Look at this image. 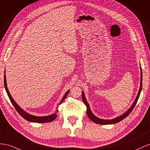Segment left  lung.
Returning a JSON list of instances; mask_svg holds the SVG:
<instances>
[{
	"label": "left lung",
	"instance_id": "8db88e82",
	"mask_svg": "<svg viewBox=\"0 0 150 150\" xmlns=\"http://www.w3.org/2000/svg\"><path fill=\"white\" fill-rule=\"evenodd\" d=\"M142 69V68H141ZM142 70H141V82H140V88L139 90V92L138 96H137L136 99L134 102L133 104L132 105V106L131 108L128 109V110L127 112H126L125 114H123L121 116H119L116 118L113 119H110V120H105V119H101L97 117L96 115H94L92 112L91 111V109H90V107L88 104L87 103V102L86 100V99H85V96H84V93L83 92H82V100L83 102V103L85 104L87 107V114L88 115V117L90 118L91 121H92L93 122H95L96 124H99V125H112V124H115L117 122H120L121 121H122V119H124L125 118H126L128 115H129L131 112L132 111V110L133 109V108H134L135 105L136 104L137 102H138V100L139 99V97L140 95V93L141 91H142Z\"/></svg>",
	"mask_w": 150,
	"mask_h": 150
}]
</instances>
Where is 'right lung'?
Wrapping results in <instances>:
<instances>
[{
    "label": "right lung",
    "mask_w": 150,
    "mask_h": 150,
    "mask_svg": "<svg viewBox=\"0 0 150 150\" xmlns=\"http://www.w3.org/2000/svg\"><path fill=\"white\" fill-rule=\"evenodd\" d=\"M4 86H5V88L6 91L7 92V95L8 96V98L11 102V103L13 105V106L14 107V108L16 109V110L18 111V112L22 116L24 119H25V120H27L28 121L30 122H38V123H45V122H51L53 121L54 119L57 117V113H54L53 114H51L50 115H48V116H44V117H38V116H35V115H30L28 113H26L22 109L20 108V107L16 103V102L14 100V99H12V96H11V94L9 93V91L7 88V83H6V75H4ZM68 93H69V91H67V92L65 93V95L63 96L62 100H61L60 103L59 104V105H60L62 102H63V100L65 99V98L67 97V96H68ZM58 111V110H57Z\"/></svg>",
    "instance_id": "add662e5"
}]
</instances>
